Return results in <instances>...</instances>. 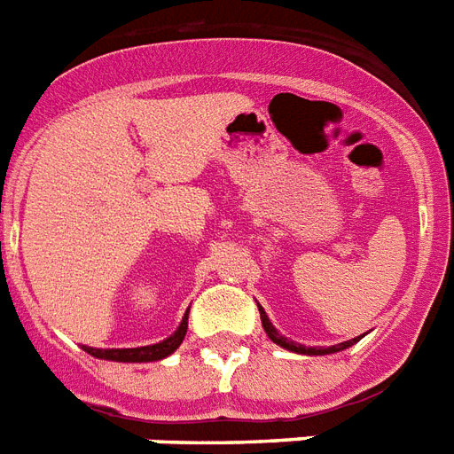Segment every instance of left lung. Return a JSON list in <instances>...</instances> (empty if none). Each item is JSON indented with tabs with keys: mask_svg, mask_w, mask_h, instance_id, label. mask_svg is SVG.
I'll list each match as a JSON object with an SVG mask.
<instances>
[{
	"mask_svg": "<svg viewBox=\"0 0 454 454\" xmlns=\"http://www.w3.org/2000/svg\"><path fill=\"white\" fill-rule=\"evenodd\" d=\"M260 316H262V327H264V332H267V334H269V339H271L273 343H278V346H283V348H287V350H292V353H301V355H329V353H339V350H346V348H350V346H353V343H357V340H359V336H357V339L346 340V343H340V346H332V348H303V346H297L294 340L283 339V336H280L278 332L273 329V325H271V322H269L267 313L262 310V306H260Z\"/></svg>",
	"mask_w": 454,
	"mask_h": 454,
	"instance_id": "left-lung-1",
	"label": "left lung"
}]
</instances>
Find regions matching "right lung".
Returning <instances> with one entry per match:
<instances>
[{"label": "right lung", "mask_w": 454, "mask_h": 454, "mask_svg": "<svg viewBox=\"0 0 454 454\" xmlns=\"http://www.w3.org/2000/svg\"><path fill=\"white\" fill-rule=\"evenodd\" d=\"M187 332V313L183 317L181 327L176 329V334L168 336L162 343H155V346H144V348H120V350H99V348H88L83 346V350L92 357L99 359H114V362H155V359H164L167 355H171L176 348L181 346L183 339H185Z\"/></svg>", "instance_id": "1"}]
</instances>
